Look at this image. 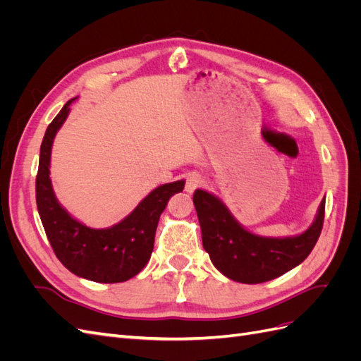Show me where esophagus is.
Segmentation results:
<instances>
[{"instance_id":"34e87169","label":"esophagus","mask_w":361,"mask_h":361,"mask_svg":"<svg viewBox=\"0 0 361 361\" xmlns=\"http://www.w3.org/2000/svg\"><path fill=\"white\" fill-rule=\"evenodd\" d=\"M203 183H204V180L202 178V174L192 171V173L188 174L187 183H185V190H187L188 192H192V191H195L197 188H200Z\"/></svg>"}]
</instances>
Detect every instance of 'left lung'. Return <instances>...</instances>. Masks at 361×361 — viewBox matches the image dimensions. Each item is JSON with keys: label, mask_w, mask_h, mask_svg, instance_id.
Instances as JSON below:
<instances>
[{"label": "left lung", "mask_w": 361, "mask_h": 361, "mask_svg": "<svg viewBox=\"0 0 361 361\" xmlns=\"http://www.w3.org/2000/svg\"><path fill=\"white\" fill-rule=\"evenodd\" d=\"M192 202L202 227L206 253L218 271L248 285L264 283L300 265L318 243L324 226L325 199L314 223L293 238H264L250 233L228 212L223 202L203 190H195Z\"/></svg>", "instance_id": "left-lung-1"}]
</instances>
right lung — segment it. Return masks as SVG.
Wrapping results in <instances>:
<instances>
[{
	"instance_id": "1",
	"label": "right lung",
	"mask_w": 361,
	"mask_h": 361,
	"mask_svg": "<svg viewBox=\"0 0 361 361\" xmlns=\"http://www.w3.org/2000/svg\"><path fill=\"white\" fill-rule=\"evenodd\" d=\"M66 102L49 123L40 146L36 176V202L48 241L61 264L75 276L97 283H120L137 276L154 251L159 215L173 194L183 190V180L161 185L110 228H90L59 204L49 179L54 137L69 114Z\"/></svg>"
}]
</instances>
